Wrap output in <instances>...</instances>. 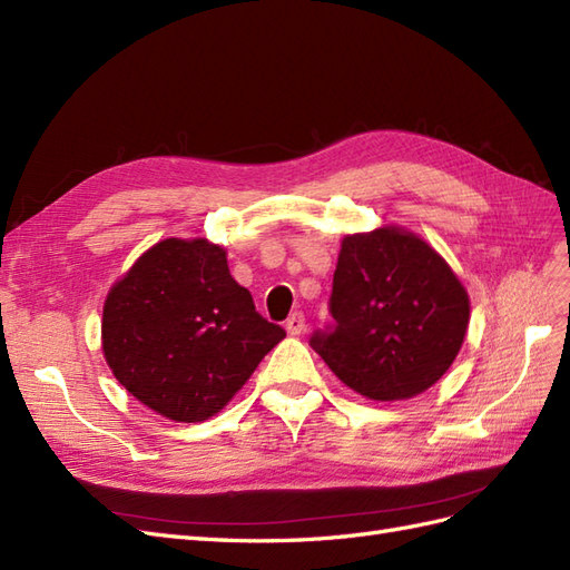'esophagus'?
I'll use <instances>...</instances> for the list:
<instances>
[{"label":"esophagus","mask_w":570,"mask_h":570,"mask_svg":"<svg viewBox=\"0 0 570 570\" xmlns=\"http://www.w3.org/2000/svg\"><path fill=\"white\" fill-rule=\"evenodd\" d=\"M303 330H305V315L303 313H294L286 320V332L291 334V337H298V334H303Z\"/></svg>","instance_id":"34e87169"}]
</instances>
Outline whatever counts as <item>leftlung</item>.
<instances>
[{"label": "left lung", "mask_w": 570, "mask_h": 570, "mask_svg": "<svg viewBox=\"0 0 570 570\" xmlns=\"http://www.w3.org/2000/svg\"><path fill=\"white\" fill-rule=\"evenodd\" d=\"M330 313L313 334L330 371L375 402L410 400L435 385L460 354L470 296L416 233L381 226L342 238Z\"/></svg>", "instance_id": "left-lung-1"}]
</instances>
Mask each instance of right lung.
I'll list each match as a JSON object with an SVG mask.
<instances>
[{
	"mask_svg": "<svg viewBox=\"0 0 570 570\" xmlns=\"http://www.w3.org/2000/svg\"><path fill=\"white\" fill-rule=\"evenodd\" d=\"M286 337L255 311L207 238L151 245L108 291L100 344L120 385L156 414L207 421Z\"/></svg>",
	"mask_w": 570,
	"mask_h": 570,
	"instance_id": "1",
	"label": "right lung"
}]
</instances>
